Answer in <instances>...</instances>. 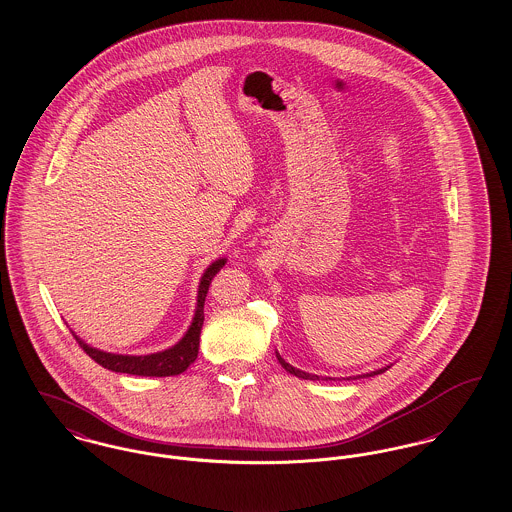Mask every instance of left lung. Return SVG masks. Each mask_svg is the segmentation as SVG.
<instances>
[{
    "label": "left lung",
    "mask_w": 512,
    "mask_h": 512,
    "mask_svg": "<svg viewBox=\"0 0 512 512\" xmlns=\"http://www.w3.org/2000/svg\"><path fill=\"white\" fill-rule=\"evenodd\" d=\"M277 360H279V364L289 372V374H293L296 377H302V379H312V381H316V379H320V376H314V374H306V372H302V370H296L293 368L289 362H285L281 356H279V352H277ZM387 368H391V366H385V368H379L376 372H370V374H364V376H356V377H372L377 376V374H383ZM356 377H347V379H356ZM325 379H333V377H325Z\"/></svg>",
    "instance_id": "1"
}]
</instances>
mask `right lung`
<instances>
[{"mask_svg":"<svg viewBox=\"0 0 512 512\" xmlns=\"http://www.w3.org/2000/svg\"><path fill=\"white\" fill-rule=\"evenodd\" d=\"M225 258L216 260L210 268L204 271L200 285H198V296H196V312L190 323L189 331L185 337L173 345L171 349L154 352V354H144V356H131V354H113V352H104V350L94 349L86 345L82 339H79L75 333L77 343L81 349L100 366L108 368L111 372H121V374H131V376L144 377H167L177 376L185 372L190 364L198 356V347H200V331L204 323V300L208 295L210 283L216 277L217 271L225 266Z\"/></svg>","mask_w":512,"mask_h":512,"instance_id":"right-lung-1","label":"right lung"}]
</instances>
